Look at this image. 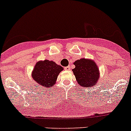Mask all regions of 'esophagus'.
Listing matches in <instances>:
<instances>
[{
    "instance_id": "34e87169",
    "label": "esophagus",
    "mask_w": 131,
    "mask_h": 131,
    "mask_svg": "<svg viewBox=\"0 0 131 131\" xmlns=\"http://www.w3.org/2000/svg\"><path fill=\"white\" fill-rule=\"evenodd\" d=\"M64 70H70V66H68V67H64Z\"/></svg>"
}]
</instances>
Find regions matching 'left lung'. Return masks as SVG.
<instances>
[{
	"label": "left lung",
	"mask_w": 131,
	"mask_h": 131,
	"mask_svg": "<svg viewBox=\"0 0 131 131\" xmlns=\"http://www.w3.org/2000/svg\"><path fill=\"white\" fill-rule=\"evenodd\" d=\"M75 68L72 70L78 84L82 88H91L99 82L100 72L93 60L81 58L73 63Z\"/></svg>",
	"instance_id": "left-lung-1"
}]
</instances>
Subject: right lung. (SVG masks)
<instances>
[{"label": "right lung", "instance_id": "add662e5", "mask_svg": "<svg viewBox=\"0 0 131 131\" xmlns=\"http://www.w3.org/2000/svg\"><path fill=\"white\" fill-rule=\"evenodd\" d=\"M63 70L61 66L53 61L45 59L36 63L31 76L37 84L43 88H50L56 84L58 75Z\"/></svg>", "mask_w": 131, "mask_h": 131}]
</instances>
